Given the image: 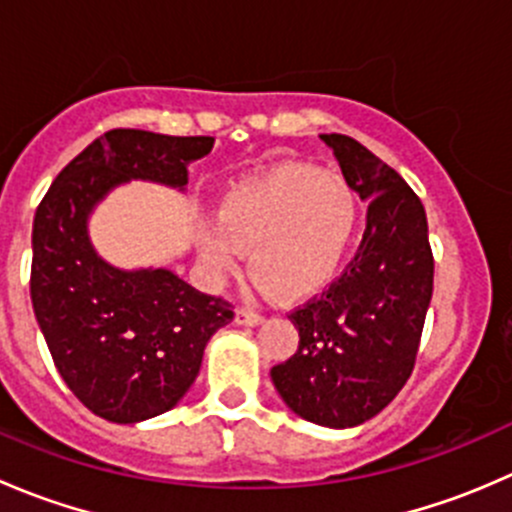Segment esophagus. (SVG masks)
<instances>
[{"label": "esophagus", "instance_id": "34e87169", "mask_svg": "<svg viewBox=\"0 0 512 512\" xmlns=\"http://www.w3.org/2000/svg\"><path fill=\"white\" fill-rule=\"evenodd\" d=\"M235 322L242 324V327H257V324H262L265 319L260 317V314L250 312V309H237L235 312Z\"/></svg>", "mask_w": 512, "mask_h": 512}]
</instances>
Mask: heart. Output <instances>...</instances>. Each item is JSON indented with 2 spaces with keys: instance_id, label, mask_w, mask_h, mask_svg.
I'll list each match as a JSON object with an SVG mask.
<instances>
[{
  "instance_id": "1",
  "label": "heart",
  "mask_w": 512,
  "mask_h": 512,
  "mask_svg": "<svg viewBox=\"0 0 512 512\" xmlns=\"http://www.w3.org/2000/svg\"><path fill=\"white\" fill-rule=\"evenodd\" d=\"M359 203L337 173L282 163L240 180L220 198L218 227L198 237V257L210 282H223L250 250L260 289L287 302L322 292L337 275L356 230Z\"/></svg>"
}]
</instances>
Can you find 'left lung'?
Returning a JSON list of instances; mask_svg holds the SVG:
<instances>
[{
	"mask_svg": "<svg viewBox=\"0 0 512 512\" xmlns=\"http://www.w3.org/2000/svg\"><path fill=\"white\" fill-rule=\"evenodd\" d=\"M344 180L364 203L359 252L327 292L289 314L299 349L272 366L292 414L352 428L386 409L414 369L433 292L426 210L394 168L342 133H324Z\"/></svg>",
	"mask_w": 512,
	"mask_h": 512,
	"instance_id": "1",
	"label": "left lung"
}]
</instances>
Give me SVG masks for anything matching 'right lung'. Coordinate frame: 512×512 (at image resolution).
<instances>
[{"instance_id": "right-lung-1", "label": "right lung", "mask_w": 512, "mask_h": 512, "mask_svg": "<svg viewBox=\"0 0 512 512\" xmlns=\"http://www.w3.org/2000/svg\"><path fill=\"white\" fill-rule=\"evenodd\" d=\"M210 136L116 128L51 183L32 230V304L51 359L76 399L113 423L173 409L200 374L210 337L232 304L165 267L123 270L96 252L89 220L111 190L146 180L183 193Z\"/></svg>"}]
</instances>
